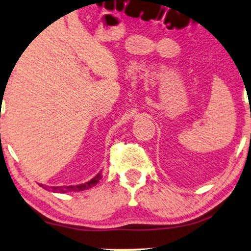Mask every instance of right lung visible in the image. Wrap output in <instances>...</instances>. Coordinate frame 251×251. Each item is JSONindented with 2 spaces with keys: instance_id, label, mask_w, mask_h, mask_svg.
<instances>
[{
  "instance_id": "right-lung-1",
  "label": "right lung",
  "mask_w": 251,
  "mask_h": 251,
  "mask_svg": "<svg viewBox=\"0 0 251 251\" xmlns=\"http://www.w3.org/2000/svg\"><path fill=\"white\" fill-rule=\"evenodd\" d=\"M102 178L101 174H97L94 178H91L89 182H85L83 184H78V185H60V187H44L43 184H40L41 187H43L44 189L52 191V193H72V191H82V190H87L93 188L94 185H96L99 183L100 179Z\"/></svg>"
}]
</instances>
